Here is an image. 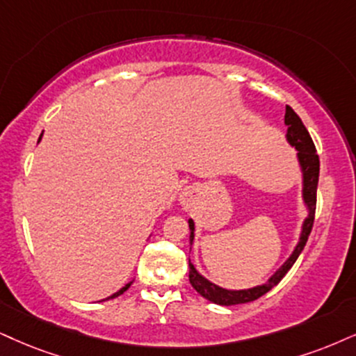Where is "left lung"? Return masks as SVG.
I'll return each mask as SVG.
<instances>
[{
  "mask_svg": "<svg viewBox=\"0 0 356 356\" xmlns=\"http://www.w3.org/2000/svg\"><path fill=\"white\" fill-rule=\"evenodd\" d=\"M285 125H287V140L292 147H296V150L299 152V156L302 173H304V201L309 208V218L305 219L304 227H302V234L299 244L293 249L292 256L285 261V264L275 272L272 277L267 280L266 284L257 285V287L248 289V291H226V289L218 287L213 282H209L208 279H204L198 270L195 269V266L190 262V284L193 285L196 292L200 296H203L204 299L218 305H236V304H245V302L257 300L259 297H262L264 293L270 291L274 285H277L280 280L284 279V275L291 270L293 262L297 261V257L300 256L302 249L305 248L307 239H309L310 231H312L314 219H315V204H317V185H318V173H320V160L315 150L314 140L310 137L309 130L305 129V125L302 124L300 117L292 111V107L285 105ZM190 225V244H193L195 239V222L188 221Z\"/></svg>",
  "mask_w": 356,
  "mask_h": 356,
  "instance_id": "obj_1",
  "label": "left lung"
}]
</instances>
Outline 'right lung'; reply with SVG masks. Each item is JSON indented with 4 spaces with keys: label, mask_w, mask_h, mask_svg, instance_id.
<instances>
[{
    "label": "right lung",
    "mask_w": 356,
    "mask_h": 356,
    "mask_svg": "<svg viewBox=\"0 0 356 356\" xmlns=\"http://www.w3.org/2000/svg\"><path fill=\"white\" fill-rule=\"evenodd\" d=\"M39 140H41V137H39ZM130 285H131V282H129V284H127V285H125V287H122V289H120V291H118V292H115V293H113V296H111V297H107V300H108V299H115V297H118V296H122V293H124V292L127 291V289H129V287H130Z\"/></svg>",
    "instance_id": "1"
}]
</instances>
